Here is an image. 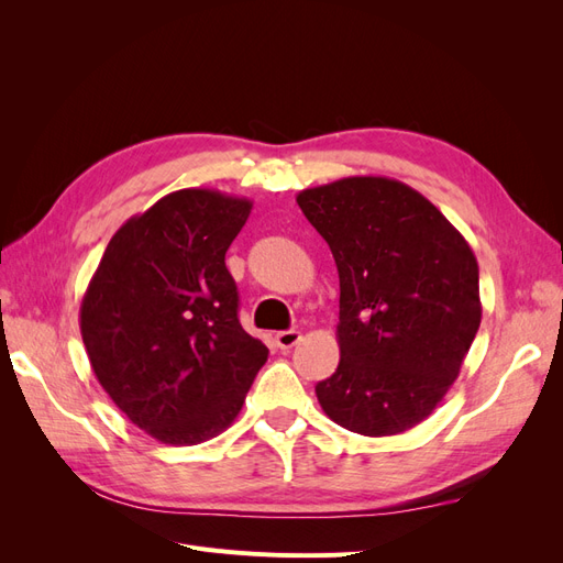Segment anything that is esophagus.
I'll return each mask as SVG.
<instances>
[{
	"mask_svg": "<svg viewBox=\"0 0 563 563\" xmlns=\"http://www.w3.org/2000/svg\"><path fill=\"white\" fill-rule=\"evenodd\" d=\"M298 340H300L298 331H279L275 335V343L279 350H291L294 345H298Z\"/></svg>",
	"mask_w": 563,
	"mask_h": 563,
	"instance_id": "esophagus-1",
	"label": "esophagus"
}]
</instances>
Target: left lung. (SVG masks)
I'll return each instance as SVG.
<instances>
[{"label": "left lung", "instance_id": "left-lung-1", "mask_svg": "<svg viewBox=\"0 0 563 563\" xmlns=\"http://www.w3.org/2000/svg\"><path fill=\"white\" fill-rule=\"evenodd\" d=\"M296 201L340 279V364L314 387L323 413L364 437L416 428L444 399L479 331L470 244L430 199L391 178L352 176Z\"/></svg>", "mask_w": 563, "mask_h": 563}]
</instances>
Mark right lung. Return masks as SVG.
<instances>
[{"label":"right lung","instance_id":"1","mask_svg":"<svg viewBox=\"0 0 563 563\" xmlns=\"http://www.w3.org/2000/svg\"><path fill=\"white\" fill-rule=\"evenodd\" d=\"M253 203L178 190L114 232L79 308L98 383L126 418L195 446L240 416L267 347L249 335L225 253Z\"/></svg>","mask_w":563,"mask_h":563}]
</instances>
